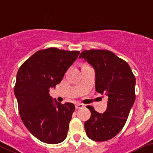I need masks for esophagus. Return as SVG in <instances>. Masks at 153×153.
<instances>
[{
	"mask_svg": "<svg viewBox=\"0 0 153 153\" xmlns=\"http://www.w3.org/2000/svg\"><path fill=\"white\" fill-rule=\"evenodd\" d=\"M82 107H84V104H82V103H76L75 104V108L76 109H81Z\"/></svg>",
	"mask_w": 153,
	"mask_h": 153,
	"instance_id": "34e87169",
	"label": "esophagus"
}]
</instances>
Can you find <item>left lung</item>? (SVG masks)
<instances>
[{"label":"left lung","mask_w":153,"mask_h":153,"mask_svg":"<svg viewBox=\"0 0 153 153\" xmlns=\"http://www.w3.org/2000/svg\"><path fill=\"white\" fill-rule=\"evenodd\" d=\"M79 58H84L94 68L96 92L108 97L103 114L96 112L92 106H86L91 117L85 122V130L93 141H107L116 136L126 123L135 100V77L128 63L110 51H84Z\"/></svg>","instance_id":"obj_1"}]
</instances>
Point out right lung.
Listing matches in <instances>:
<instances>
[{
  "label": "right lung",
  "instance_id": "1",
  "mask_svg": "<svg viewBox=\"0 0 153 153\" xmlns=\"http://www.w3.org/2000/svg\"><path fill=\"white\" fill-rule=\"evenodd\" d=\"M79 53L55 47L40 50L18 71L15 95L19 114L27 129L41 142L57 144L66 138L75 106L53 102L49 92L61 82Z\"/></svg>",
  "mask_w": 153,
  "mask_h": 153
}]
</instances>
